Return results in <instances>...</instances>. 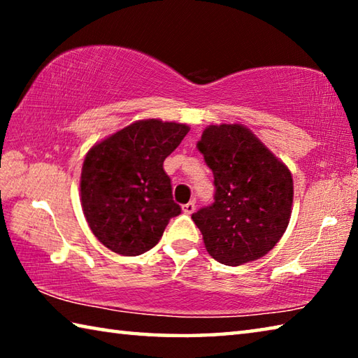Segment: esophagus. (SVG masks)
I'll use <instances>...</instances> for the list:
<instances>
[{
  "mask_svg": "<svg viewBox=\"0 0 358 358\" xmlns=\"http://www.w3.org/2000/svg\"><path fill=\"white\" fill-rule=\"evenodd\" d=\"M181 208H183V211H185L186 215H192L194 210H196V203H194V202H187V203L183 205V207H181Z\"/></svg>",
  "mask_w": 358,
  "mask_h": 358,
  "instance_id": "obj_1",
  "label": "esophagus"
}]
</instances>
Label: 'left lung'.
Segmentation results:
<instances>
[{
    "instance_id": "1",
    "label": "left lung",
    "mask_w": 358,
    "mask_h": 358,
    "mask_svg": "<svg viewBox=\"0 0 358 358\" xmlns=\"http://www.w3.org/2000/svg\"><path fill=\"white\" fill-rule=\"evenodd\" d=\"M197 148L215 177V202L191 217L217 262L237 266L264 257L286 232L292 173L243 124H210Z\"/></svg>"
}]
</instances>
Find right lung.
Instances as JSON below:
<instances>
[{
  "label": "right lung",
  "instance_id": "obj_1",
  "mask_svg": "<svg viewBox=\"0 0 358 358\" xmlns=\"http://www.w3.org/2000/svg\"><path fill=\"white\" fill-rule=\"evenodd\" d=\"M187 132L183 123L138 120L90 148L80 175L82 210L94 237L110 251H150L171 217L181 213L162 164Z\"/></svg>",
  "mask_w": 358,
  "mask_h": 358
}]
</instances>
